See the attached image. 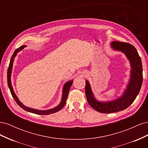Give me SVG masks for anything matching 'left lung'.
I'll return each instance as SVG.
<instances>
[{
	"mask_svg": "<svg viewBox=\"0 0 148 148\" xmlns=\"http://www.w3.org/2000/svg\"><path fill=\"white\" fill-rule=\"evenodd\" d=\"M110 47L114 51L123 52L127 57L130 63V77L122 95L115 100L107 102L96 99L89 82L86 80L85 94L89 104L97 112L104 114L116 112L127 109L136 99L143 83L141 60L136 48L130 44L119 41L112 42Z\"/></svg>",
	"mask_w": 148,
	"mask_h": 148,
	"instance_id": "obj_1",
	"label": "left lung"
}]
</instances>
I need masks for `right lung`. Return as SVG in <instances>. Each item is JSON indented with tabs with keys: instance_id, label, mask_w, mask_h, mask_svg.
I'll list each match as a JSON object with an SVG mask.
<instances>
[{
	"instance_id": "add662e5",
	"label": "right lung",
	"mask_w": 148,
	"mask_h": 148,
	"mask_svg": "<svg viewBox=\"0 0 148 148\" xmlns=\"http://www.w3.org/2000/svg\"><path fill=\"white\" fill-rule=\"evenodd\" d=\"M26 47V46L24 45V46H22L20 47L19 48H18V49H16V50L14 52V53H13L12 57H11L9 66H8V68L7 83H8V88H9L10 92L12 94V96L13 97V99H15V101L18 104V105L20 107H21L22 109H24L26 111L29 112H31V113L38 114V115H49V114L56 113V112H57L61 110L62 108H63L64 106H65V102L66 101V99H67V97H68V95H69V91H70V89L71 88V84H72L73 81V80H70V81L67 82L66 83H65V84L64 85L63 89H62V100L60 102V104L58 105L57 106H56V107H54V108L48 109V110H38V109H33V108H30V107H26L25 105H23V103H21L20 101V100L18 99V97L16 96V94L15 93L14 91H13V89L12 85V82H11V74H12L13 62H14L15 57L17 55V53H18L20 51L23 50V49Z\"/></svg>"
}]
</instances>
